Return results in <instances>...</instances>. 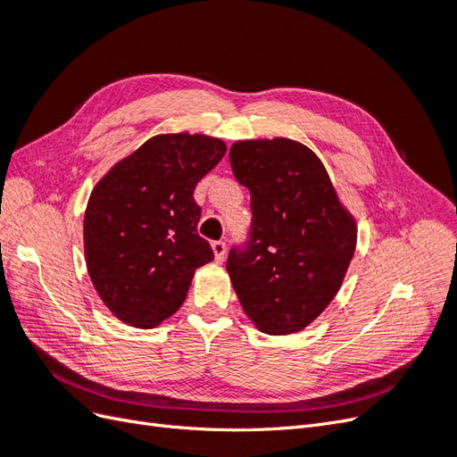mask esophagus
I'll list each match as a JSON object with an SVG mask.
<instances>
[{"mask_svg":"<svg viewBox=\"0 0 457 457\" xmlns=\"http://www.w3.org/2000/svg\"><path fill=\"white\" fill-rule=\"evenodd\" d=\"M212 247H213V253H215V261L223 262L225 255H227V244L223 240H215V242H212Z\"/></svg>","mask_w":457,"mask_h":457,"instance_id":"34e87169","label":"esophagus"}]
</instances>
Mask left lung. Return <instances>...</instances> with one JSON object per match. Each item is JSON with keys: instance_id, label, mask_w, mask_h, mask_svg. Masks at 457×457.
Listing matches in <instances>:
<instances>
[{"instance_id": "8db88e82", "label": "left lung", "mask_w": 457, "mask_h": 457, "mask_svg": "<svg viewBox=\"0 0 457 457\" xmlns=\"http://www.w3.org/2000/svg\"><path fill=\"white\" fill-rule=\"evenodd\" d=\"M228 158L252 195L247 240L227 259L234 292L261 331L294 334L336 297L354 255V219L305 145L238 141Z\"/></svg>"}]
</instances>
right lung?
<instances>
[{
    "label": "right lung",
    "instance_id": "1",
    "mask_svg": "<svg viewBox=\"0 0 457 457\" xmlns=\"http://www.w3.org/2000/svg\"><path fill=\"white\" fill-rule=\"evenodd\" d=\"M225 152L215 137L158 135L93 188L86 262L96 294L121 322L158 326L183 305L195 270L213 261L192 195Z\"/></svg>",
    "mask_w": 457,
    "mask_h": 457
}]
</instances>
